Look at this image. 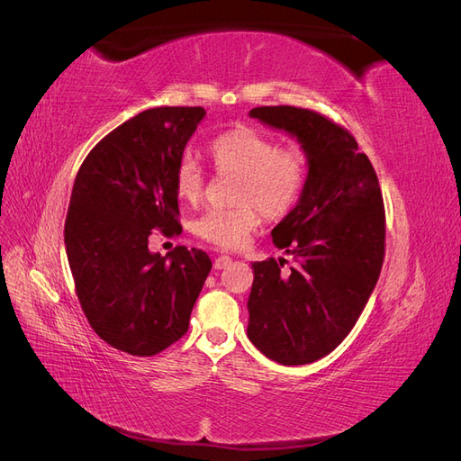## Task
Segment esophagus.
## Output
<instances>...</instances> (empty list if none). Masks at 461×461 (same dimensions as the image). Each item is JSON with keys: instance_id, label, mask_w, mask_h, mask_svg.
<instances>
[{"instance_id": "obj_1", "label": "esophagus", "mask_w": 461, "mask_h": 461, "mask_svg": "<svg viewBox=\"0 0 461 461\" xmlns=\"http://www.w3.org/2000/svg\"><path fill=\"white\" fill-rule=\"evenodd\" d=\"M230 263H232V258H229V256H219V258L213 261V267L221 271V269H227Z\"/></svg>"}]
</instances>
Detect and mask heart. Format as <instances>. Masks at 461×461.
Wrapping results in <instances>:
<instances>
[{
  "mask_svg": "<svg viewBox=\"0 0 461 461\" xmlns=\"http://www.w3.org/2000/svg\"><path fill=\"white\" fill-rule=\"evenodd\" d=\"M215 169L239 176L232 192L234 207L209 209L194 221V232L217 248L242 246L263 213L267 219L288 215L308 183V156L298 146H278L273 136L252 127L219 134L209 146ZM205 176L200 165L183 159L175 173L178 198L196 205L203 196Z\"/></svg>",
  "mask_w": 461,
  "mask_h": 461,
  "instance_id": "b5f03b06",
  "label": "heart"
}]
</instances>
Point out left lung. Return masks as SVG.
Here are the masks:
<instances>
[{
    "instance_id": "8db88e82",
    "label": "left lung",
    "mask_w": 461,
    "mask_h": 461,
    "mask_svg": "<svg viewBox=\"0 0 461 461\" xmlns=\"http://www.w3.org/2000/svg\"><path fill=\"white\" fill-rule=\"evenodd\" d=\"M249 117L294 136L308 156L296 207L273 229L294 258L252 263L248 339L283 366L325 357L356 325L384 259V207L375 169L346 129L315 111L256 107Z\"/></svg>"
}]
</instances>
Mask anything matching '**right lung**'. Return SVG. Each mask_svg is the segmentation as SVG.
<instances>
[{"mask_svg":"<svg viewBox=\"0 0 461 461\" xmlns=\"http://www.w3.org/2000/svg\"><path fill=\"white\" fill-rule=\"evenodd\" d=\"M203 107H153L97 142L80 165L65 249L90 327L131 356H156L188 330L212 259L148 249L153 229L178 234L175 173Z\"/></svg>","mask_w":461,"mask_h":461,"instance_id":"right-lung-1","label":"right lung"}]
</instances>
